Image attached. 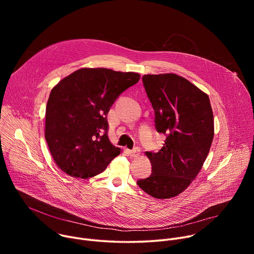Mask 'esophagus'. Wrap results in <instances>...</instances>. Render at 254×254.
Returning a JSON list of instances; mask_svg holds the SVG:
<instances>
[{"label": "esophagus", "instance_id": "obj_1", "mask_svg": "<svg viewBox=\"0 0 254 254\" xmlns=\"http://www.w3.org/2000/svg\"><path fill=\"white\" fill-rule=\"evenodd\" d=\"M128 153V156L129 157H132V158H136L139 156V153H140V150L138 148H134L133 150H130V151H127Z\"/></svg>", "mask_w": 254, "mask_h": 254}]
</instances>
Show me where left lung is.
Returning <instances> with one entry per match:
<instances>
[{"label": "left lung", "mask_w": 254, "mask_h": 254, "mask_svg": "<svg viewBox=\"0 0 254 254\" xmlns=\"http://www.w3.org/2000/svg\"><path fill=\"white\" fill-rule=\"evenodd\" d=\"M143 87L155 111L158 132L166 135L163 148L147 156L152 174L138 187L157 199L182 193L196 178L214 136V118L206 93L174 73L142 76Z\"/></svg>", "instance_id": "left-lung-1"}]
</instances>
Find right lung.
Here are the masks:
<instances>
[{
  "label": "right lung",
  "mask_w": 254,
  "mask_h": 254,
  "mask_svg": "<svg viewBox=\"0 0 254 254\" xmlns=\"http://www.w3.org/2000/svg\"><path fill=\"white\" fill-rule=\"evenodd\" d=\"M139 77L133 72L82 68L53 87L46 106L45 138L61 171L88 179L121 154L108 139L107 114Z\"/></svg>",
  "instance_id": "add662e5"
}]
</instances>
